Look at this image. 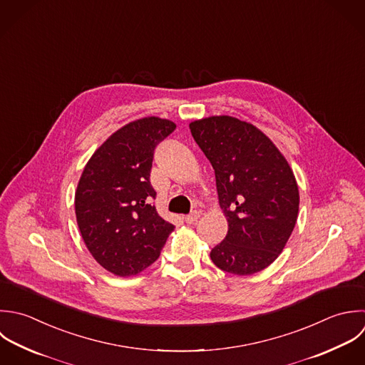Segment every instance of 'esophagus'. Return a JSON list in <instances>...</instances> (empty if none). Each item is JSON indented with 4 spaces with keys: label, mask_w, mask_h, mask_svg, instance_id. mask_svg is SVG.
<instances>
[{
    "label": "esophagus",
    "mask_w": 365,
    "mask_h": 365,
    "mask_svg": "<svg viewBox=\"0 0 365 365\" xmlns=\"http://www.w3.org/2000/svg\"><path fill=\"white\" fill-rule=\"evenodd\" d=\"M199 217H200V212H199V210H193L190 215H187V216L185 217V220H186V223L192 225V223L197 222V219H199Z\"/></svg>",
    "instance_id": "obj_1"
}]
</instances>
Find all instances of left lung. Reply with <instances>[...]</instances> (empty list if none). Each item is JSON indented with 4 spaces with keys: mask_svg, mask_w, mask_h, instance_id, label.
Wrapping results in <instances>:
<instances>
[{
    "mask_svg": "<svg viewBox=\"0 0 365 365\" xmlns=\"http://www.w3.org/2000/svg\"><path fill=\"white\" fill-rule=\"evenodd\" d=\"M210 160L229 230L210 252L223 272L250 276L283 252L299 216V186L276 145L255 125L210 116L189 125Z\"/></svg>",
    "mask_w": 365,
    "mask_h": 365,
    "instance_id": "1",
    "label": "left lung"
}]
</instances>
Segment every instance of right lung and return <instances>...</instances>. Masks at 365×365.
<instances>
[{
	"instance_id": "1",
	"label": "right lung",
	"mask_w": 365,
	"mask_h": 365,
	"mask_svg": "<svg viewBox=\"0 0 365 365\" xmlns=\"http://www.w3.org/2000/svg\"><path fill=\"white\" fill-rule=\"evenodd\" d=\"M176 129L172 120L148 116L112 133L91 156L75 192L81 236L108 272L129 277L149 267L175 226L152 200L150 169L158 143Z\"/></svg>"
}]
</instances>
